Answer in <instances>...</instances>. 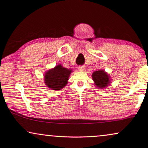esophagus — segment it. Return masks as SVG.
<instances>
[{"label": "esophagus", "mask_w": 148, "mask_h": 148, "mask_svg": "<svg viewBox=\"0 0 148 148\" xmlns=\"http://www.w3.org/2000/svg\"><path fill=\"white\" fill-rule=\"evenodd\" d=\"M78 70H79V71H81V72H83L85 71V67H84V66H79V67H78Z\"/></svg>", "instance_id": "34e87169"}]
</instances>
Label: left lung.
Returning a JSON list of instances; mask_svg holds the SVG:
<instances>
[{
	"label": "left lung",
	"instance_id": "obj_1",
	"mask_svg": "<svg viewBox=\"0 0 148 148\" xmlns=\"http://www.w3.org/2000/svg\"><path fill=\"white\" fill-rule=\"evenodd\" d=\"M92 77L94 81V84L99 89L106 88L111 83V77L103 69H100L99 71L93 72Z\"/></svg>",
	"mask_w": 148,
	"mask_h": 148
}]
</instances>
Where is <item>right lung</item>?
Instances as JSON below:
<instances>
[{
  "instance_id": "obj_1",
  "label": "right lung",
  "mask_w": 148,
  "mask_h": 148,
  "mask_svg": "<svg viewBox=\"0 0 148 148\" xmlns=\"http://www.w3.org/2000/svg\"><path fill=\"white\" fill-rule=\"evenodd\" d=\"M72 72V69H67L58 64L45 72L44 81L48 88L60 90L67 85Z\"/></svg>"
}]
</instances>
